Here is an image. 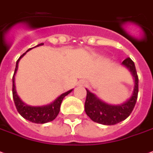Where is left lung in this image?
<instances>
[{
	"instance_id": "1",
	"label": "left lung",
	"mask_w": 153,
	"mask_h": 153,
	"mask_svg": "<svg viewBox=\"0 0 153 153\" xmlns=\"http://www.w3.org/2000/svg\"><path fill=\"white\" fill-rule=\"evenodd\" d=\"M122 65L129 69L134 78V87L132 95L126 102L120 105H111L102 102L95 94L86 90V100L85 102V111L89 117L94 122L112 126L126 120L133 111L135 106L139 92V77L135 66L130 58L124 60Z\"/></svg>"
}]
</instances>
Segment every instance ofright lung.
Instances as JSON below:
<instances>
[{"mask_svg": "<svg viewBox=\"0 0 153 153\" xmlns=\"http://www.w3.org/2000/svg\"><path fill=\"white\" fill-rule=\"evenodd\" d=\"M42 45L44 44L41 43V44L37 45L36 46ZM32 48H30L29 50H27L25 53H23L19 57V59L17 60V62H16V67H15V70H14V76H13V78H12V80H13V87H12L13 99H14V104H15V107L17 108V111L23 118H25L26 120L31 121V122H33V123H47V122L52 121L56 118V117L59 114V112L61 102H62L63 100L64 99V97L67 96L69 93H71L72 90H70L65 92V93L62 94L53 102H51V104H48V105L32 107V106L27 105L22 100H20L19 97L18 96L16 90H15L14 76H15L16 72H17L18 66H19V62L20 59L23 56H24V54H26L27 52L29 51L30 50H32Z\"/></svg>", "mask_w": 153, "mask_h": 153, "instance_id": "1", "label": "right lung"}]
</instances>
